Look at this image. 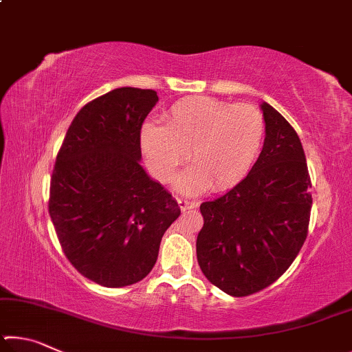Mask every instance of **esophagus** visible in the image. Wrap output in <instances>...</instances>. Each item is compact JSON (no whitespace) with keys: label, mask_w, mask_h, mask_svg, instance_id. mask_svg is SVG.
<instances>
[{"label":"esophagus","mask_w":352,"mask_h":352,"mask_svg":"<svg viewBox=\"0 0 352 352\" xmlns=\"http://www.w3.org/2000/svg\"><path fill=\"white\" fill-rule=\"evenodd\" d=\"M178 201V206H180L182 211H188V210H194V208H197L199 204L197 201H192V200H184V199H177Z\"/></svg>","instance_id":"obj_1"}]
</instances>
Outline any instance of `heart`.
Masks as SVG:
<instances>
[{"mask_svg": "<svg viewBox=\"0 0 352 352\" xmlns=\"http://www.w3.org/2000/svg\"><path fill=\"white\" fill-rule=\"evenodd\" d=\"M264 132V116L254 105L192 96L172 104L163 126H142L141 151L147 168L162 183L174 180L186 153L192 168L180 177L178 189L186 194L210 186L223 190L252 169Z\"/></svg>", "mask_w": 352, "mask_h": 352, "instance_id": "heart-1", "label": "heart"}]
</instances>
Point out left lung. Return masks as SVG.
I'll return each mask as SVG.
<instances>
[{
	"label": "left lung",
	"instance_id": "1",
	"mask_svg": "<svg viewBox=\"0 0 352 352\" xmlns=\"http://www.w3.org/2000/svg\"><path fill=\"white\" fill-rule=\"evenodd\" d=\"M265 121L258 162L228 192L200 205L197 261L208 281L231 296L269 287L307 237L312 194L306 155L281 113L261 104Z\"/></svg>",
	"mask_w": 352,
	"mask_h": 352
}]
</instances>
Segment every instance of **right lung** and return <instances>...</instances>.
I'll use <instances>...</instances> for the list:
<instances>
[{"instance_id":"right-lung-1","label":"right lung","mask_w":352,"mask_h":352,"mask_svg":"<svg viewBox=\"0 0 352 352\" xmlns=\"http://www.w3.org/2000/svg\"><path fill=\"white\" fill-rule=\"evenodd\" d=\"M157 91L122 87L82 107L57 153L50 216L74 269L104 287L141 281L180 216L140 164L141 127Z\"/></svg>"}]
</instances>
